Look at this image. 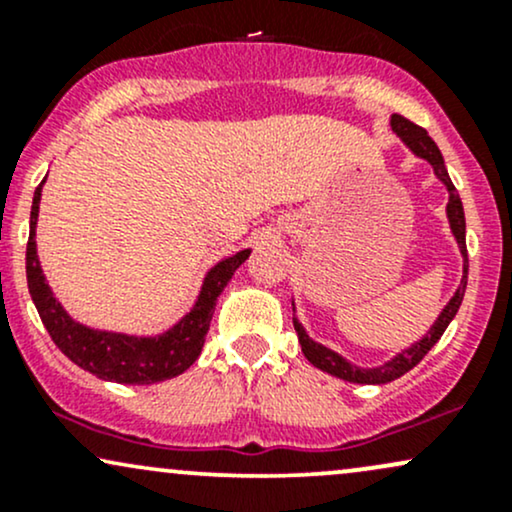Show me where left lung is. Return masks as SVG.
<instances>
[{
  "label": "left lung",
  "instance_id": "left-lung-1",
  "mask_svg": "<svg viewBox=\"0 0 512 512\" xmlns=\"http://www.w3.org/2000/svg\"><path fill=\"white\" fill-rule=\"evenodd\" d=\"M390 122H392V129H395L399 137L404 139V144H407L416 156L426 158V161L433 166V170H436L438 178L443 180L445 185H448V192H450L448 219H450L452 233H455L457 243H460V250L464 255V276H462V286L457 289L455 296H452V301L445 305V310L440 313L436 325L428 330L426 337L421 339V342H416L414 346H411V349L402 351V354L395 356L390 363H385V366H380V368H356V366H351V363L344 361V358L339 354H334V351L325 349V346L315 344L313 339L305 334L301 322L293 320V327H296V332H298V342H301V346H303V354L310 363H313L315 368L325 370V373H330V375H337V378H342V380H349V383H363V385L390 383V380H397L399 375H404L407 370L414 368L416 363H419L421 358H424L428 351L433 349V344H436L438 339L443 337V332L448 330L450 320L457 315V310H460V303L464 298V289H467L469 260H467V240H464V209H462V199H460V195H457L455 185H452L448 170H445L440 149L436 146V142L428 137V132L424 127L414 125V122L407 120L404 115H392Z\"/></svg>",
  "mask_w": 512,
  "mask_h": 512
}]
</instances>
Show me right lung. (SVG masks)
<instances>
[{"mask_svg": "<svg viewBox=\"0 0 512 512\" xmlns=\"http://www.w3.org/2000/svg\"><path fill=\"white\" fill-rule=\"evenodd\" d=\"M43 182L35 187L33 195L31 233H28L26 248V279L40 320H43L45 330L50 332L57 349L88 373L122 385H151L185 373L197 361V356L202 354L216 298L226 289L233 272L248 260L250 250H240L228 260L216 264L204 279L195 308L182 317L173 330L161 334V337L139 339L127 337V334L88 330V327L74 322L72 317L64 313L62 305L55 301L50 286L45 284L38 255H35V221H38Z\"/></svg>", "mask_w": 512, "mask_h": 512, "instance_id": "add662e5", "label": "right lung"}]
</instances>
